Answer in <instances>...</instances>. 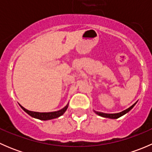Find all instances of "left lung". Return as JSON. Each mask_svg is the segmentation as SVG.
I'll return each mask as SVG.
<instances>
[{"instance_id": "8db88e82", "label": "left lung", "mask_w": 152, "mask_h": 152, "mask_svg": "<svg viewBox=\"0 0 152 152\" xmlns=\"http://www.w3.org/2000/svg\"><path fill=\"white\" fill-rule=\"evenodd\" d=\"M137 102H136L134 104L132 105L131 107H129V108L126 109V110H124V111L121 112V113H113V114H110V113H101V112H96V111H95V110H94V112L96 113V114L99 115V116H102V117L108 118H111V119H117V118H118L123 116L124 115L126 114L127 113H129V112L130 110H131L134 107V106L137 104Z\"/></svg>"}]
</instances>
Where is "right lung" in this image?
Masks as SVG:
<instances>
[{"label":"right lung","mask_w":152,"mask_h":152,"mask_svg":"<svg viewBox=\"0 0 152 152\" xmlns=\"http://www.w3.org/2000/svg\"><path fill=\"white\" fill-rule=\"evenodd\" d=\"M20 106L21 108H22L26 113H28L29 115L31 116V117L37 119H39V120L42 121H48L56 118H59V116L62 115L67 110V107H68V104H67L64 108H62V110L55 112H50V113H38V112L30 111V110H26V109L24 108V107H22L20 104Z\"/></svg>","instance_id":"add662e5"}]
</instances>
